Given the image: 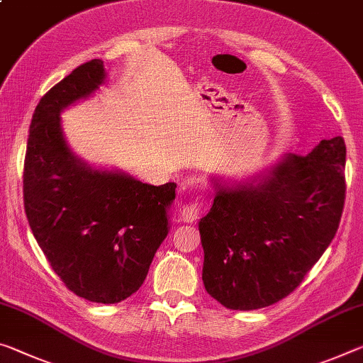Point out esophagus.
I'll list each match as a JSON object with an SVG mask.
<instances>
[{
    "instance_id": "34e87169",
    "label": "esophagus",
    "mask_w": 363,
    "mask_h": 363,
    "mask_svg": "<svg viewBox=\"0 0 363 363\" xmlns=\"http://www.w3.org/2000/svg\"><path fill=\"white\" fill-rule=\"evenodd\" d=\"M202 213V202L200 200H191L181 208V220L184 223H192L197 220Z\"/></svg>"
}]
</instances>
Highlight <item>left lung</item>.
I'll list each match as a JSON object with an SVG mask.
<instances>
[{
    "mask_svg": "<svg viewBox=\"0 0 363 363\" xmlns=\"http://www.w3.org/2000/svg\"><path fill=\"white\" fill-rule=\"evenodd\" d=\"M346 143L321 140L287 155L258 184L223 187L199 223L208 294L231 310H255L296 291L331 244L346 200Z\"/></svg>",
    "mask_w": 363,
    "mask_h": 363,
    "instance_id": "1",
    "label": "left lung"
}]
</instances>
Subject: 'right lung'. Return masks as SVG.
Here are the masks:
<instances>
[{"label":"right lung","mask_w":363,"mask_h":363,"mask_svg":"<svg viewBox=\"0 0 363 363\" xmlns=\"http://www.w3.org/2000/svg\"><path fill=\"white\" fill-rule=\"evenodd\" d=\"M105 80L101 60L84 62L42 96L24 161V208L51 268L69 291L118 303L139 291L168 235L176 184L150 186L84 164L62 139L60 113Z\"/></svg>","instance_id":"1"}]
</instances>
